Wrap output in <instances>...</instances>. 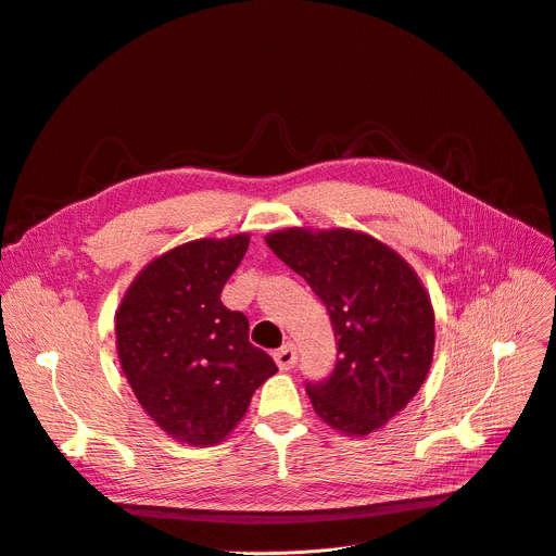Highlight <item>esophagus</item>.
I'll list each match as a JSON object with an SVG mask.
<instances>
[{"label":"esophagus","instance_id":"esophagus-1","mask_svg":"<svg viewBox=\"0 0 556 556\" xmlns=\"http://www.w3.org/2000/svg\"><path fill=\"white\" fill-rule=\"evenodd\" d=\"M275 362L281 371H290V368H294V364H298V349H294V344L281 346L279 351H275Z\"/></svg>","mask_w":556,"mask_h":556}]
</instances>
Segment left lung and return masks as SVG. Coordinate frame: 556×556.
<instances>
[{"label": "left lung", "instance_id": "1", "mask_svg": "<svg viewBox=\"0 0 556 556\" xmlns=\"http://www.w3.org/2000/svg\"><path fill=\"white\" fill-rule=\"evenodd\" d=\"M326 306L338 357L324 380H306L315 414L346 435L389 422L422 387L433 357V308L402 256L351 232L283 230L266 239Z\"/></svg>", "mask_w": 556, "mask_h": 556}]
</instances>
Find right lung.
<instances>
[{
    "mask_svg": "<svg viewBox=\"0 0 556 556\" xmlns=\"http://www.w3.org/2000/svg\"><path fill=\"white\" fill-rule=\"evenodd\" d=\"M250 239H201L147 266L116 315L123 371L142 409L172 438L216 445L248 412L254 391L277 374L250 344L248 317L220 302Z\"/></svg>",
    "mask_w": 556,
    "mask_h": 556,
    "instance_id": "right-lung-1",
    "label": "right lung"
}]
</instances>
